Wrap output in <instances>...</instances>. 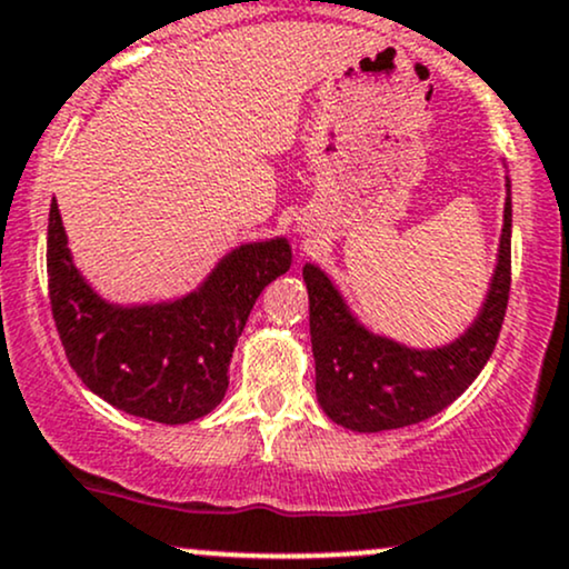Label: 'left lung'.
Masks as SVG:
<instances>
[{
	"mask_svg": "<svg viewBox=\"0 0 569 569\" xmlns=\"http://www.w3.org/2000/svg\"><path fill=\"white\" fill-rule=\"evenodd\" d=\"M302 278L310 297L316 396L329 420L356 433L428 420L466 393L498 342L511 291V179L506 176L502 232L485 302L452 342L411 348L377 335L350 310L329 272L307 262Z\"/></svg>",
	"mask_w": 569,
	"mask_h": 569,
	"instance_id": "obj_1",
	"label": "left lung"
}]
</instances>
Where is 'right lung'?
I'll return each instance as SVG.
<instances>
[{
    "mask_svg": "<svg viewBox=\"0 0 569 569\" xmlns=\"http://www.w3.org/2000/svg\"><path fill=\"white\" fill-rule=\"evenodd\" d=\"M289 267L283 234L251 240L227 251L184 297L109 302L77 270L58 202H50V305L71 369L107 403L162 426H184L219 407L251 307Z\"/></svg>",
    "mask_w": 569,
    "mask_h": 569,
    "instance_id": "obj_1",
    "label": "right lung"
}]
</instances>
